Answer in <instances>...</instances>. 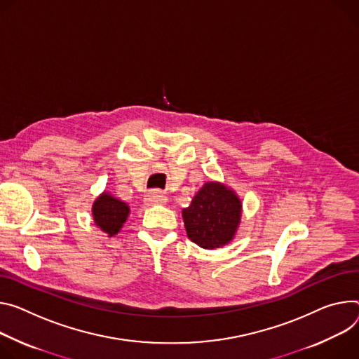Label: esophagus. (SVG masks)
Wrapping results in <instances>:
<instances>
[{
  "instance_id": "obj_1",
  "label": "esophagus",
  "mask_w": 359,
  "mask_h": 359,
  "mask_svg": "<svg viewBox=\"0 0 359 359\" xmlns=\"http://www.w3.org/2000/svg\"><path fill=\"white\" fill-rule=\"evenodd\" d=\"M144 201H146V203H147L149 206H153V205H165L168 199H166L165 194L160 193L158 190H151V191H149V193L146 194Z\"/></svg>"
}]
</instances>
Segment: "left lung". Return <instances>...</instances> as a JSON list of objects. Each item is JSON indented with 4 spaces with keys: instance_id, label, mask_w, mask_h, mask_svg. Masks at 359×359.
I'll return each instance as SVG.
<instances>
[{
    "instance_id": "1",
    "label": "left lung",
    "mask_w": 359,
    "mask_h": 359,
    "mask_svg": "<svg viewBox=\"0 0 359 359\" xmlns=\"http://www.w3.org/2000/svg\"><path fill=\"white\" fill-rule=\"evenodd\" d=\"M242 202L238 194L219 182H208L182 216L187 236L203 249L229 243L238 231Z\"/></svg>"
}]
</instances>
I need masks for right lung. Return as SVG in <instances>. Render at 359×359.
Returning <instances> with one entry per match:
<instances>
[{
  "mask_svg": "<svg viewBox=\"0 0 359 359\" xmlns=\"http://www.w3.org/2000/svg\"><path fill=\"white\" fill-rule=\"evenodd\" d=\"M128 213L130 208L124 202L116 199L106 191H103L93 203L94 223L109 236H114L120 232Z\"/></svg>",
  "mask_w": 359,
  "mask_h": 359,
  "instance_id": "right-lung-1",
  "label": "right lung"
}]
</instances>
